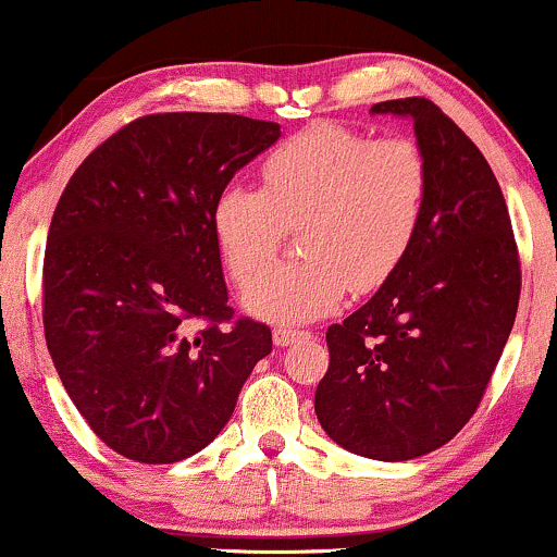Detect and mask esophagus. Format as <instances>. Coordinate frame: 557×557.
I'll return each instance as SVG.
<instances>
[{
    "label": "esophagus",
    "instance_id": "1",
    "mask_svg": "<svg viewBox=\"0 0 557 557\" xmlns=\"http://www.w3.org/2000/svg\"><path fill=\"white\" fill-rule=\"evenodd\" d=\"M305 336H308L305 329H273V342H276L278 347H289L292 342L305 339Z\"/></svg>",
    "mask_w": 557,
    "mask_h": 557
}]
</instances>
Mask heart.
I'll use <instances>...</instances> for the list:
<instances>
[{
  "label": "heart",
  "instance_id": "1",
  "mask_svg": "<svg viewBox=\"0 0 557 557\" xmlns=\"http://www.w3.org/2000/svg\"><path fill=\"white\" fill-rule=\"evenodd\" d=\"M260 191L226 186L210 226L231 278L247 286L299 227L302 261L252 282L245 305L273 323H305L334 310L349 289L371 295L408 260L431 195L423 149L408 136L318 121L268 149Z\"/></svg>",
  "mask_w": 557,
  "mask_h": 557
}]
</instances>
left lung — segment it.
<instances>
[{"mask_svg": "<svg viewBox=\"0 0 557 557\" xmlns=\"http://www.w3.org/2000/svg\"><path fill=\"white\" fill-rule=\"evenodd\" d=\"M413 117L431 171L421 234L403 268L326 331L315 416L336 445L410 460L471 421L513 329L521 258L490 162L426 97L379 102Z\"/></svg>", "mask_w": 557, "mask_h": 557, "instance_id": "left-lung-1", "label": "left lung"}]
</instances>
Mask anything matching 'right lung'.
Listing matches in <instances>:
<instances>
[{
	"label": "right lung",
	"mask_w": 557,
	"mask_h": 557,
	"mask_svg": "<svg viewBox=\"0 0 557 557\" xmlns=\"http://www.w3.org/2000/svg\"><path fill=\"white\" fill-rule=\"evenodd\" d=\"M281 136L234 112H154L76 168L44 249L41 318L89 429L136 463H178L226 426L271 329L234 315L210 210Z\"/></svg>",
	"instance_id": "add662e5"
}]
</instances>
